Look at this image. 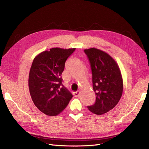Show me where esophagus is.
<instances>
[{"label":"esophagus","instance_id":"34e87169","mask_svg":"<svg viewBox=\"0 0 149 149\" xmlns=\"http://www.w3.org/2000/svg\"><path fill=\"white\" fill-rule=\"evenodd\" d=\"M79 94H80V92H79V91H78L74 92V93H73V95H74L75 97H78V96L79 95Z\"/></svg>","mask_w":149,"mask_h":149}]
</instances>
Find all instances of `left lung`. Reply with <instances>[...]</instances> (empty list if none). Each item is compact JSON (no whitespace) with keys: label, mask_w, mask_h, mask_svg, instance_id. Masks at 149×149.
I'll return each instance as SVG.
<instances>
[{"label":"left lung","mask_w":149,"mask_h":149,"mask_svg":"<svg viewBox=\"0 0 149 149\" xmlns=\"http://www.w3.org/2000/svg\"><path fill=\"white\" fill-rule=\"evenodd\" d=\"M91 64L94 104L88 106L93 114L101 115L118 104L123 95V79L119 65L109 54L96 48L85 49Z\"/></svg>","instance_id":"8db88e82"}]
</instances>
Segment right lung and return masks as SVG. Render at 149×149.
<instances>
[{
    "mask_svg": "<svg viewBox=\"0 0 149 149\" xmlns=\"http://www.w3.org/2000/svg\"><path fill=\"white\" fill-rule=\"evenodd\" d=\"M75 48H52L36 56L29 76V88L35 106L45 114H59L73 97L62 84L65 63Z\"/></svg>",
    "mask_w": 149,
    "mask_h": 149,
    "instance_id": "add662e5",
    "label": "right lung"
}]
</instances>
